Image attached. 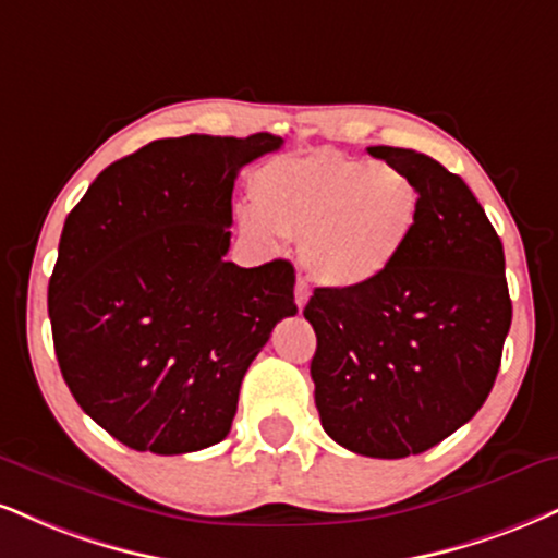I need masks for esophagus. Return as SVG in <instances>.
<instances>
[{
    "instance_id": "34e87169",
    "label": "esophagus",
    "mask_w": 558,
    "mask_h": 558,
    "mask_svg": "<svg viewBox=\"0 0 558 558\" xmlns=\"http://www.w3.org/2000/svg\"><path fill=\"white\" fill-rule=\"evenodd\" d=\"M293 299H296V306L301 312V308H304L306 301H308V286H306L304 278L296 280V288H293Z\"/></svg>"
}]
</instances>
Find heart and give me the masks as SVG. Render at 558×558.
<instances>
[{"mask_svg":"<svg viewBox=\"0 0 558 558\" xmlns=\"http://www.w3.org/2000/svg\"><path fill=\"white\" fill-rule=\"evenodd\" d=\"M252 236L299 239V257L319 286L364 291L398 265L424 213L418 181L400 166L345 153L270 160L252 177Z\"/></svg>","mask_w":558,"mask_h":558,"instance_id":"obj_1","label":"heart"}]
</instances>
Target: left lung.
<instances>
[{
  "mask_svg": "<svg viewBox=\"0 0 558 558\" xmlns=\"http://www.w3.org/2000/svg\"><path fill=\"white\" fill-rule=\"evenodd\" d=\"M424 194L418 231L385 280L314 288L304 317L322 428L355 454H421L473 418L492 392L512 325L505 246L458 173L424 153L377 145Z\"/></svg>",
  "mask_w": 558,
  "mask_h": 558,
  "instance_id": "obj_1",
  "label": "left lung"
}]
</instances>
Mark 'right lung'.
I'll return each mask as SVG.
<instances>
[{
	"mask_svg": "<svg viewBox=\"0 0 558 558\" xmlns=\"http://www.w3.org/2000/svg\"><path fill=\"white\" fill-rule=\"evenodd\" d=\"M280 145L270 132L156 140L100 171L66 215L53 351L77 405L137 452L223 441L246 368L299 312L291 262H226L233 181Z\"/></svg>",
	"mask_w": 558,
	"mask_h": 558,
	"instance_id": "add662e5",
	"label": "right lung"
}]
</instances>
